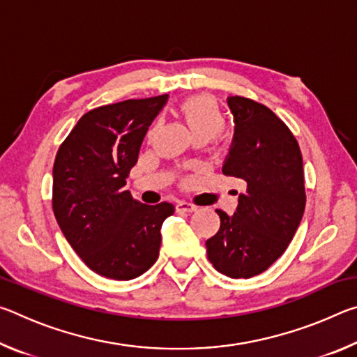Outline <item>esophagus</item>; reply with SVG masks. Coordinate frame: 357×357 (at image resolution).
<instances>
[{
    "label": "esophagus",
    "mask_w": 357,
    "mask_h": 357,
    "mask_svg": "<svg viewBox=\"0 0 357 357\" xmlns=\"http://www.w3.org/2000/svg\"><path fill=\"white\" fill-rule=\"evenodd\" d=\"M176 211L178 213H193V211H197V206L189 202H178Z\"/></svg>",
    "instance_id": "1"
}]
</instances>
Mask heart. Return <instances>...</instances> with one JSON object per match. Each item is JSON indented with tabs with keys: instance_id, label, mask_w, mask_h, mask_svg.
Wrapping results in <instances>:
<instances>
[{
	"instance_id": "1",
	"label": "heart",
	"mask_w": 357,
	"mask_h": 357,
	"mask_svg": "<svg viewBox=\"0 0 357 357\" xmlns=\"http://www.w3.org/2000/svg\"><path fill=\"white\" fill-rule=\"evenodd\" d=\"M181 114L185 119L193 137L204 135L214 138L222 132L225 126V118L215 102L208 96H192L187 98L179 107ZM155 129V126L153 130ZM151 130V132H153Z\"/></svg>"
}]
</instances>
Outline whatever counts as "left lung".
I'll return each instance as SVG.
<instances>
[{"label": "left lung", "instance_id": "8db88e82", "mask_svg": "<svg viewBox=\"0 0 357 357\" xmlns=\"http://www.w3.org/2000/svg\"><path fill=\"white\" fill-rule=\"evenodd\" d=\"M234 137L222 172L247 184L236 213L217 209L220 228L206 241L208 259L231 279L264 273L291 243L305 209L298 140L277 114L243 96L228 98Z\"/></svg>", "mask_w": 357, "mask_h": 357}]
</instances>
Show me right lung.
Listing matches in <instances>:
<instances>
[{"label": "right lung", "instance_id": "add662e5", "mask_svg": "<svg viewBox=\"0 0 357 357\" xmlns=\"http://www.w3.org/2000/svg\"><path fill=\"white\" fill-rule=\"evenodd\" d=\"M168 94L93 108L78 119L53 164L52 206L72 249L96 274L130 280L155 263L172 203L154 206L124 189L151 123Z\"/></svg>", "mask_w": 357, "mask_h": 357}]
</instances>
